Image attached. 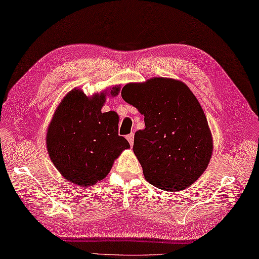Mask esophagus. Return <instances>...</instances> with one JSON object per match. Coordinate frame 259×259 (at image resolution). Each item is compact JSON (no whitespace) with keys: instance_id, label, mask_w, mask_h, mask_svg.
<instances>
[{"instance_id":"1","label":"esophagus","mask_w":259,"mask_h":259,"mask_svg":"<svg viewBox=\"0 0 259 259\" xmlns=\"http://www.w3.org/2000/svg\"><path fill=\"white\" fill-rule=\"evenodd\" d=\"M127 140H128V142L130 143V145L134 144V140H135V135H134V134H130V135H128V136H127Z\"/></svg>"}]
</instances>
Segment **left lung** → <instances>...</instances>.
I'll use <instances>...</instances> for the list:
<instances>
[{
  "label": "left lung",
  "instance_id": "1",
  "mask_svg": "<svg viewBox=\"0 0 259 259\" xmlns=\"http://www.w3.org/2000/svg\"><path fill=\"white\" fill-rule=\"evenodd\" d=\"M121 96L144 116L134 152L144 178L166 191L191 186L208 167L213 140L201 105L182 81L152 77L128 83Z\"/></svg>",
  "mask_w": 259,
  "mask_h": 259
}]
</instances>
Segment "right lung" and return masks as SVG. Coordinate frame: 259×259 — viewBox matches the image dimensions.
<instances>
[{"label":"right lung","instance_id":"1","mask_svg":"<svg viewBox=\"0 0 259 259\" xmlns=\"http://www.w3.org/2000/svg\"><path fill=\"white\" fill-rule=\"evenodd\" d=\"M119 92L120 85H116L109 93L86 96L75 88L59 104L48 125L46 145L64 180L79 187L93 186L108 175L115 160L130 148L118 136L117 112H102L106 96H117Z\"/></svg>","mask_w":259,"mask_h":259}]
</instances>
